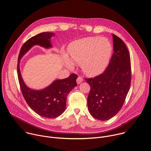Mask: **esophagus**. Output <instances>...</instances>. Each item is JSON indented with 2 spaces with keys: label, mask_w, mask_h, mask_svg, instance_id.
<instances>
[{
  "label": "esophagus",
  "mask_w": 151,
  "mask_h": 151,
  "mask_svg": "<svg viewBox=\"0 0 151 151\" xmlns=\"http://www.w3.org/2000/svg\"><path fill=\"white\" fill-rule=\"evenodd\" d=\"M82 82H83V78L81 76H78L76 79V82L78 84H80Z\"/></svg>",
  "instance_id": "1"
}]
</instances>
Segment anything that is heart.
<instances>
[{"label": "heart", "instance_id": "obj_1", "mask_svg": "<svg viewBox=\"0 0 151 151\" xmlns=\"http://www.w3.org/2000/svg\"><path fill=\"white\" fill-rule=\"evenodd\" d=\"M69 52L74 62L82 64V70L86 75L95 76L107 67L112 53V45L107 38L90 37L72 42ZM68 65L73 66L70 60L68 61Z\"/></svg>", "mask_w": 151, "mask_h": 151}]
</instances>
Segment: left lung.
Wrapping results in <instances>:
<instances>
[{"mask_svg": "<svg viewBox=\"0 0 151 151\" xmlns=\"http://www.w3.org/2000/svg\"><path fill=\"white\" fill-rule=\"evenodd\" d=\"M113 53L104 72L85 79L91 86L87 103L91 116L105 121L113 117L122 109L130 87V53L123 40L113 34Z\"/></svg>", "mask_w": 151, "mask_h": 151, "instance_id": "left-lung-1", "label": "left lung"}]
</instances>
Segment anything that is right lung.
Segmentation results:
<instances>
[{
    "instance_id": "obj_1",
    "label": "right lung",
    "mask_w": 151,
    "mask_h": 151,
    "mask_svg": "<svg viewBox=\"0 0 151 151\" xmlns=\"http://www.w3.org/2000/svg\"><path fill=\"white\" fill-rule=\"evenodd\" d=\"M54 35L55 34L52 32H44L28 40L20 50L17 65L19 83L27 103L40 116L50 119L56 118L65 111L67 96L71 90L77 86V75L72 73L67 78L55 80L43 89H31L25 85L22 79L19 62L22 56L35 45H39L45 48H51L52 45L50 38Z\"/></svg>"
}]
</instances>
